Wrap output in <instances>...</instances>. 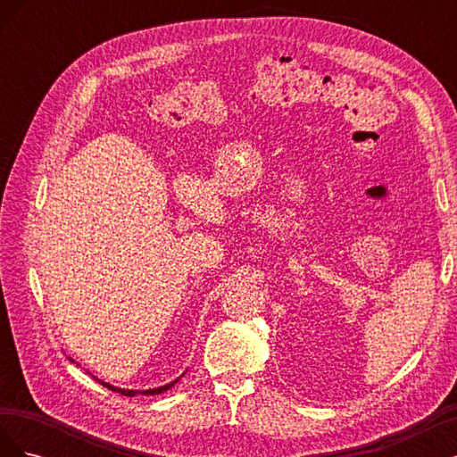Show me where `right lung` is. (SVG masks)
I'll use <instances>...</instances> for the list:
<instances>
[{
  "label": "right lung",
  "instance_id": "1",
  "mask_svg": "<svg viewBox=\"0 0 457 457\" xmlns=\"http://www.w3.org/2000/svg\"><path fill=\"white\" fill-rule=\"evenodd\" d=\"M96 381H99L103 386H106V389H110V391H116V393H120V395H126V396H135V395H160V393H163V391L171 389V386H173L179 379H175V381H171V383H168V385H162V386H158V389H148V391L120 389V386H114V385H110V383H104V381H101V379H96Z\"/></svg>",
  "mask_w": 457,
  "mask_h": 457
}]
</instances>
